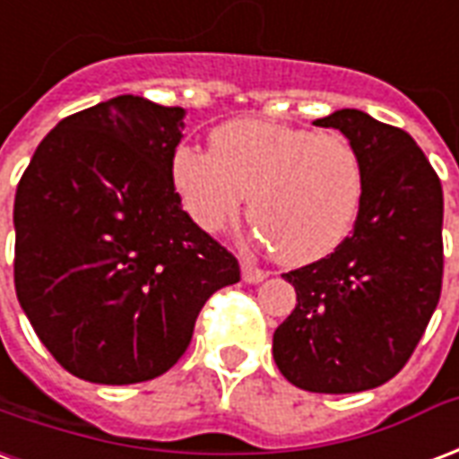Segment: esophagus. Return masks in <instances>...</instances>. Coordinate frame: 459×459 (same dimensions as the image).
<instances>
[{"label":"esophagus","mask_w":459,"mask_h":459,"mask_svg":"<svg viewBox=\"0 0 459 459\" xmlns=\"http://www.w3.org/2000/svg\"><path fill=\"white\" fill-rule=\"evenodd\" d=\"M264 277H267L264 270H260V267H255V264L243 263V280H246L247 284H257V281H263Z\"/></svg>","instance_id":"34e87169"}]
</instances>
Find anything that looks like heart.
<instances>
[{"label": "heart", "mask_w": 459, "mask_h": 459, "mask_svg": "<svg viewBox=\"0 0 459 459\" xmlns=\"http://www.w3.org/2000/svg\"><path fill=\"white\" fill-rule=\"evenodd\" d=\"M172 182L196 226L219 233L243 212L255 236L284 264H307L341 246L358 216L365 172L341 134L260 118L212 131V151L182 145Z\"/></svg>", "instance_id": "obj_1"}]
</instances>
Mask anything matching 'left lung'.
I'll use <instances>...</instances> for the list:
<instances>
[{"instance_id":"obj_1","label":"left lung","mask_w":459,"mask_h":459,"mask_svg":"<svg viewBox=\"0 0 459 459\" xmlns=\"http://www.w3.org/2000/svg\"><path fill=\"white\" fill-rule=\"evenodd\" d=\"M359 152L365 189L352 233L331 255L281 274L297 307L273 355L291 385L352 394L409 362L443 287V186L416 141L358 108L316 118Z\"/></svg>"}]
</instances>
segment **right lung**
Wrapping results in <instances>:
<instances>
[{"instance_id": "add662e5", "label": "right lung", "mask_w": 459, "mask_h": 459, "mask_svg": "<svg viewBox=\"0 0 459 459\" xmlns=\"http://www.w3.org/2000/svg\"><path fill=\"white\" fill-rule=\"evenodd\" d=\"M185 108L121 94L63 118L13 199V284L70 375L135 385L168 372L206 299L240 280L233 253L182 209L172 155Z\"/></svg>"}]
</instances>
